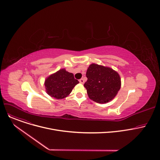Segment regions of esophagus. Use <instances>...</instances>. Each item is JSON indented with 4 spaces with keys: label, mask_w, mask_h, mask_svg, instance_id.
Listing matches in <instances>:
<instances>
[{
    "label": "esophagus",
    "mask_w": 160,
    "mask_h": 160,
    "mask_svg": "<svg viewBox=\"0 0 160 160\" xmlns=\"http://www.w3.org/2000/svg\"><path fill=\"white\" fill-rule=\"evenodd\" d=\"M79 82H80V83H84V80L83 78H81V79L79 80Z\"/></svg>",
    "instance_id": "esophagus-1"
}]
</instances>
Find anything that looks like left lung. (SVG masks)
<instances>
[{
    "instance_id": "left-lung-1",
    "label": "left lung",
    "mask_w": 160,
    "mask_h": 160,
    "mask_svg": "<svg viewBox=\"0 0 160 160\" xmlns=\"http://www.w3.org/2000/svg\"><path fill=\"white\" fill-rule=\"evenodd\" d=\"M84 84L88 98L96 102L104 104L114 99L121 87L119 74L111 68L91 64L86 73Z\"/></svg>"
}]
</instances>
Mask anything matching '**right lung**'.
I'll list each match as a JSON object with an SVG mask.
<instances>
[{"label":"right lung","mask_w":160,"mask_h":160,"mask_svg":"<svg viewBox=\"0 0 160 160\" xmlns=\"http://www.w3.org/2000/svg\"><path fill=\"white\" fill-rule=\"evenodd\" d=\"M78 83L73 73L61 69L49 76L45 80L44 85L47 93L50 96L60 99L69 95Z\"/></svg>","instance_id":"add662e5"}]
</instances>
